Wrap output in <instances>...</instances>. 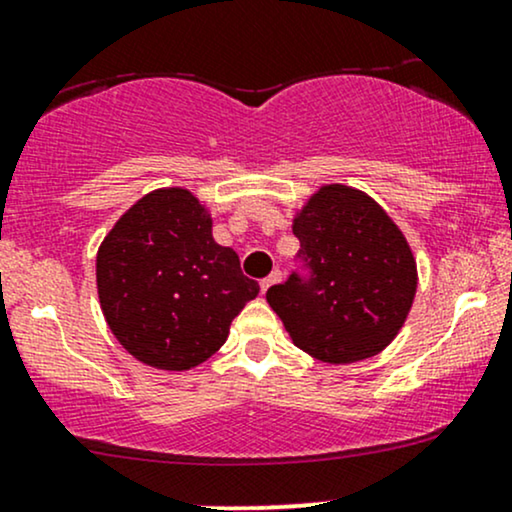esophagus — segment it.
Listing matches in <instances>:
<instances>
[{"label": "esophagus", "mask_w": 512, "mask_h": 512, "mask_svg": "<svg viewBox=\"0 0 512 512\" xmlns=\"http://www.w3.org/2000/svg\"><path fill=\"white\" fill-rule=\"evenodd\" d=\"M279 281H281V272H279V269H274V272H272V274H269V276H267V279H262V283H260L262 293H267V291H269V288H272V286H274V283H279Z\"/></svg>", "instance_id": "obj_1"}]
</instances>
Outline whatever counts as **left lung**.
I'll return each instance as SVG.
<instances>
[{"mask_svg": "<svg viewBox=\"0 0 512 512\" xmlns=\"http://www.w3.org/2000/svg\"><path fill=\"white\" fill-rule=\"evenodd\" d=\"M293 269L267 291L293 343L331 365L377 355L408 317L417 267L408 240L372 197L324 186L293 221Z\"/></svg>", "mask_w": 512, "mask_h": 512, "instance_id": "1", "label": "left lung"}]
</instances>
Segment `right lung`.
<instances>
[{
	"instance_id": "obj_1",
	"label": "right lung",
	"mask_w": 512,
	"mask_h": 512,
	"mask_svg": "<svg viewBox=\"0 0 512 512\" xmlns=\"http://www.w3.org/2000/svg\"><path fill=\"white\" fill-rule=\"evenodd\" d=\"M97 293L119 343L145 365L181 372L224 346L260 286L212 238L207 209L188 190L145 195L97 252Z\"/></svg>"
}]
</instances>
